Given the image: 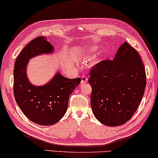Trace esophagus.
I'll return each instance as SVG.
<instances>
[{
	"mask_svg": "<svg viewBox=\"0 0 158 158\" xmlns=\"http://www.w3.org/2000/svg\"><path fill=\"white\" fill-rule=\"evenodd\" d=\"M88 78L85 75H82L81 77V83H86L87 82Z\"/></svg>",
	"mask_w": 158,
	"mask_h": 158,
	"instance_id": "obj_1",
	"label": "esophagus"
}]
</instances>
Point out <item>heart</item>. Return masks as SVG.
Instances as JSON below:
<instances>
[{
    "label": "heart",
    "mask_w": 158,
    "mask_h": 158,
    "mask_svg": "<svg viewBox=\"0 0 158 158\" xmlns=\"http://www.w3.org/2000/svg\"><path fill=\"white\" fill-rule=\"evenodd\" d=\"M95 50H96V48H94V47H92V48L88 49L87 52H86V55H87V56H90L92 53H94L95 52Z\"/></svg>",
    "instance_id": "heart-1"
}]
</instances>
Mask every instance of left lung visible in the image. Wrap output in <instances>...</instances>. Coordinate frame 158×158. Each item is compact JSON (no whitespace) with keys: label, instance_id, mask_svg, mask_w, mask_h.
Segmentation results:
<instances>
[{"label":"left lung","instance_id":"left-lung-1","mask_svg":"<svg viewBox=\"0 0 158 158\" xmlns=\"http://www.w3.org/2000/svg\"><path fill=\"white\" fill-rule=\"evenodd\" d=\"M89 76L95 117L106 126L125 124L141 102L147 84L145 67L138 52L124 43L114 60L95 64Z\"/></svg>","mask_w":158,"mask_h":158}]
</instances>
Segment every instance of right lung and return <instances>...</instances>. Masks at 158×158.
I'll return each mask as SVG.
<instances>
[{"label":"right lung","mask_w":158,"mask_h":158,"mask_svg":"<svg viewBox=\"0 0 158 158\" xmlns=\"http://www.w3.org/2000/svg\"><path fill=\"white\" fill-rule=\"evenodd\" d=\"M53 49L44 37L34 38L19 53L14 64V95L16 103L29 120L43 126L57 123L63 117L70 95L81 81L80 78L69 79L58 73L43 87H35L29 82L26 75L28 60Z\"/></svg>","instance_id":"obj_1"}]
</instances>
